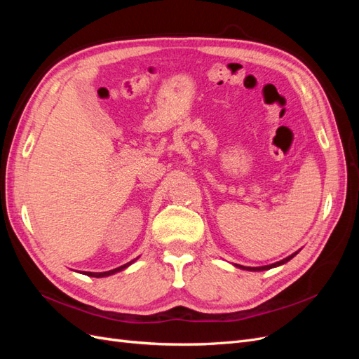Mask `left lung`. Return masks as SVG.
Masks as SVG:
<instances>
[{"label": "left lung", "mask_w": 359, "mask_h": 359, "mask_svg": "<svg viewBox=\"0 0 359 359\" xmlns=\"http://www.w3.org/2000/svg\"><path fill=\"white\" fill-rule=\"evenodd\" d=\"M298 253V252H297ZM297 253H293V255H290V256H287L286 259H283V260H278V262H276V264H271V265H265V266H243V265H235V266H238V268H241V269H247V271H265V269H271V268H276V266H280V265H283V264H286V262H289V260L295 256Z\"/></svg>", "instance_id": "left-lung-1"}]
</instances>
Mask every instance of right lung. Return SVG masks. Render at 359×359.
<instances>
[{
  "label": "right lung",
  "mask_w": 359,
  "mask_h": 359,
  "mask_svg": "<svg viewBox=\"0 0 359 359\" xmlns=\"http://www.w3.org/2000/svg\"><path fill=\"white\" fill-rule=\"evenodd\" d=\"M136 259H137V257H136ZM136 259H133L132 262L124 264L123 266H118V268H115V269H111V271H104V273H82V274H85V276H90V277H97V278H100V277H107V276H112V274H115V273H119V271L126 269L127 266L132 265Z\"/></svg>",
  "instance_id": "obj_1"
}]
</instances>
